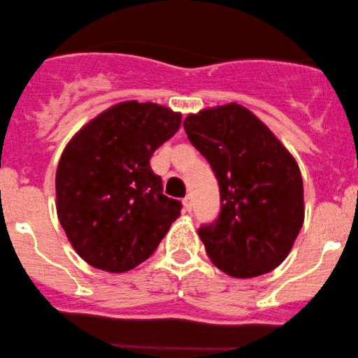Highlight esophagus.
<instances>
[{"label":"esophagus","mask_w":358,"mask_h":358,"mask_svg":"<svg viewBox=\"0 0 358 358\" xmlns=\"http://www.w3.org/2000/svg\"><path fill=\"white\" fill-rule=\"evenodd\" d=\"M182 203H184V208L187 212H190L192 210V197L190 196H187V197H184V201H182Z\"/></svg>","instance_id":"34e87169"}]
</instances>
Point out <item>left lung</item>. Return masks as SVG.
<instances>
[{"label": "left lung", "instance_id": "8db88e82", "mask_svg": "<svg viewBox=\"0 0 358 358\" xmlns=\"http://www.w3.org/2000/svg\"><path fill=\"white\" fill-rule=\"evenodd\" d=\"M184 129L219 180V217L199 229L208 258L234 278L275 270L304 222L298 162L266 124L238 103L189 115Z\"/></svg>", "mask_w": 358, "mask_h": 358}]
</instances>
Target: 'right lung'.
<instances>
[{
	"mask_svg": "<svg viewBox=\"0 0 358 358\" xmlns=\"http://www.w3.org/2000/svg\"><path fill=\"white\" fill-rule=\"evenodd\" d=\"M180 127V113L157 103L123 101L73 136L55 173L57 217L88 264L110 273L133 270L155 253L180 215L162 194L150 159Z\"/></svg>",
	"mask_w": 358,
	"mask_h": 358,
	"instance_id": "1",
	"label": "right lung"
}]
</instances>
